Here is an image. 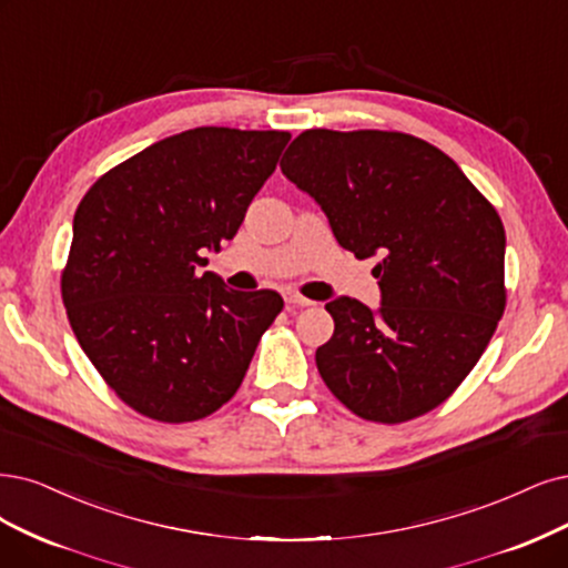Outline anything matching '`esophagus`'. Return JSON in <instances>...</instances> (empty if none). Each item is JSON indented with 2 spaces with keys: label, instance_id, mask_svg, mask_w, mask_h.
<instances>
[{
  "label": "esophagus",
  "instance_id": "34e87169",
  "mask_svg": "<svg viewBox=\"0 0 568 568\" xmlns=\"http://www.w3.org/2000/svg\"><path fill=\"white\" fill-rule=\"evenodd\" d=\"M285 302L292 304V306H311V304H313L311 300L297 295V292H285Z\"/></svg>",
  "mask_w": 568,
  "mask_h": 568
}]
</instances>
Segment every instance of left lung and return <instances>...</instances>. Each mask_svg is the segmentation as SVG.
<instances>
[{
    "label": "left lung",
    "instance_id": "1",
    "mask_svg": "<svg viewBox=\"0 0 568 568\" xmlns=\"http://www.w3.org/2000/svg\"><path fill=\"white\" fill-rule=\"evenodd\" d=\"M283 175L321 205L337 243L376 257L382 304H325L316 351L327 388L367 422L400 424L445 403L485 353L506 308V231L437 146L386 131H304Z\"/></svg>",
    "mask_w": 568,
    "mask_h": 568
}]
</instances>
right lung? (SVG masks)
<instances>
[{"instance_id":"1","label":"right lung","mask_w":568,"mask_h":568,"mask_svg":"<svg viewBox=\"0 0 568 568\" xmlns=\"http://www.w3.org/2000/svg\"><path fill=\"white\" fill-rule=\"evenodd\" d=\"M287 142L201 125L144 146L81 199L62 302L79 346L135 412L196 422L239 390L283 297L231 290L199 266L236 236Z\"/></svg>"}]
</instances>
